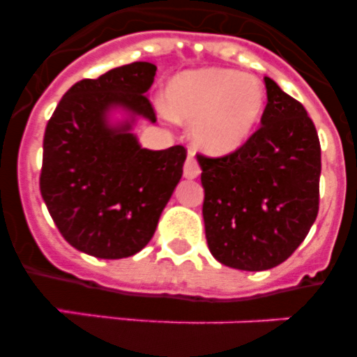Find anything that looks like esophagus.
Wrapping results in <instances>:
<instances>
[{"label": "esophagus", "mask_w": 357, "mask_h": 357, "mask_svg": "<svg viewBox=\"0 0 357 357\" xmlns=\"http://www.w3.org/2000/svg\"><path fill=\"white\" fill-rule=\"evenodd\" d=\"M200 175V166H198V160L195 157V151L189 150L188 159L184 162V176L185 178H197Z\"/></svg>", "instance_id": "34e87169"}]
</instances>
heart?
<instances>
[{
  "label": "heart",
  "instance_id": "obj_1",
  "mask_svg": "<svg viewBox=\"0 0 357 357\" xmlns=\"http://www.w3.org/2000/svg\"><path fill=\"white\" fill-rule=\"evenodd\" d=\"M169 114L193 123V137L209 153H229L250 135L264 107V89L250 75L209 68L176 77Z\"/></svg>",
  "mask_w": 357,
  "mask_h": 357
}]
</instances>
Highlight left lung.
I'll use <instances>...</instances> for the list:
<instances>
[{
	"instance_id": "obj_1",
	"label": "left lung",
	"mask_w": 357,
	"mask_h": 357,
	"mask_svg": "<svg viewBox=\"0 0 357 357\" xmlns=\"http://www.w3.org/2000/svg\"><path fill=\"white\" fill-rule=\"evenodd\" d=\"M261 127L222 157L198 153L211 254L225 266L270 270L298 248L320 206L321 151L304 105L264 78Z\"/></svg>"
}]
</instances>
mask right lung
Listing matches in <instances>:
<instances>
[{
    "label": "right lung",
    "mask_w": 357,
    "mask_h": 357,
    "mask_svg": "<svg viewBox=\"0 0 357 357\" xmlns=\"http://www.w3.org/2000/svg\"><path fill=\"white\" fill-rule=\"evenodd\" d=\"M155 71V64L132 62L77 82L44 132V204L66 241L100 259L130 257L146 247L182 176V144L146 150L127 132L130 125H105L112 105L155 121L146 96Z\"/></svg>",
    "instance_id": "obj_1"
}]
</instances>
